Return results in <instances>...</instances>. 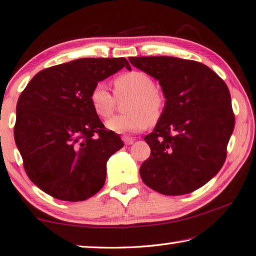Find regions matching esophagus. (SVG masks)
Here are the masks:
<instances>
[{
	"label": "esophagus",
	"instance_id": "obj_1",
	"mask_svg": "<svg viewBox=\"0 0 256 256\" xmlns=\"http://www.w3.org/2000/svg\"><path fill=\"white\" fill-rule=\"evenodd\" d=\"M122 140H124V143L126 144V146H132V144L135 142V140L132 138V137H129V136H124L122 137Z\"/></svg>",
	"mask_w": 256,
	"mask_h": 256
}]
</instances>
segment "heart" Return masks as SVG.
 <instances>
[{"label":"heart","instance_id":"obj_1","mask_svg":"<svg viewBox=\"0 0 256 256\" xmlns=\"http://www.w3.org/2000/svg\"><path fill=\"white\" fill-rule=\"evenodd\" d=\"M154 80L146 72L132 70L114 80V94L124 104V116H114L106 122V128L116 134L144 130L148 124L157 122L165 108V96L154 86ZM92 110L102 119H107L116 108V100L104 83L96 84L88 96Z\"/></svg>","mask_w":256,"mask_h":256}]
</instances>
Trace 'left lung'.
<instances>
[{
	"instance_id": "obj_1",
	"label": "left lung",
	"mask_w": 256,
	"mask_h": 256,
	"mask_svg": "<svg viewBox=\"0 0 256 256\" xmlns=\"http://www.w3.org/2000/svg\"><path fill=\"white\" fill-rule=\"evenodd\" d=\"M129 62L160 84L165 108L152 132L140 174L162 195L198 190L220 172L234 128L226 84L209 66L173 56L130 58Z\"/></svg>"
}]
</instances>
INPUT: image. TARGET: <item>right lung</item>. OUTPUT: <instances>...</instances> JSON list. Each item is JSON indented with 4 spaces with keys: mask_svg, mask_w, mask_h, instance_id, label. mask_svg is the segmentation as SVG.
Wrapping results in <instances>:
<instances>
[{
    "mask_svg": "<svg viewBox=\"0 0 256 256\" xmlns=\"http://www.w3.org/2000/svg\"><path fill=\"white\" fill-rule=\"evenodd\" d=\"M124 66V58H78L39 72L16 107L14 142L28 176L58 200L84 201L102 190L106 162L124 146L92 110V88Z\"/></svg>",
    "mask_w": 256,
    "mask_h": 256,
    "instance_id": "obj_1",
    "label": "right lung"
}]
</instances>
